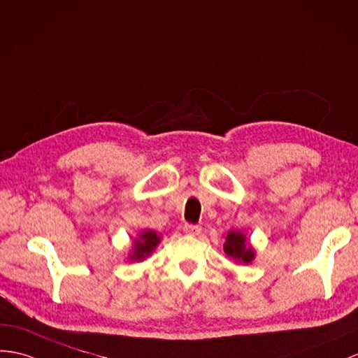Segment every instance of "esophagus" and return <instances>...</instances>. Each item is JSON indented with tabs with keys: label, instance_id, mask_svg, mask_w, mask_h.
<instances>
[{
	"label": "esophagus",
	"instance_id": "obj_1",
	"mask_svg": "<svg viewBox=\"0 0 358 358\" xmlns=\"http://www.w3.org/2000/svg\"><path fill=\"white\" fill-rule=\"evenodd\" d=\"M182 231H185L186 235H190V236H198L199 234H201V227L194 226V224H186V226L182 227Z\"/></svg>",
	"mask_w": 358,
	"mask_h": 358
}]
</instances>
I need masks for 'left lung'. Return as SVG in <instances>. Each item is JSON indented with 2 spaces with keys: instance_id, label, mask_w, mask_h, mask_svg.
Here are the masks:
<instances>
[{
  "instance_id": "1",
  "label": "left lung",
  "mask_w": 358,
  "mask_h": 358,
  "mask_svg": "<svg viewBox=\"0 0 358 358\" xmlns=\"http://www.w3.org/2000/svg\"><path fill=\"white\" fill-rule=\"evenodd\" d=\"M224 252L239 264H250L255 259L253 247L248 244L245 235L241 234V231H229L226 243H224Z\"/></svg>"
}]
</instances>
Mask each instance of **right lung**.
<instances>
[{
  "instance_id": "obj_1",
  "label": "right lung",
  "mask_w": 358,
  "mask_h": 358,
  "mask_svg": "<svg viewBox=\"0 0 358 358\" xmlns=\"http://www.w3.org/2000/svg\"><path fill=\"white\" fill-rule=\"evenodd\" d=\"M160 235H157L154 230H145L141 231L138 238L134 241V247H132V253L129 255L131 261H143L151 255L155 247L160 243Z\"/></svg>"
}]
</instances>
